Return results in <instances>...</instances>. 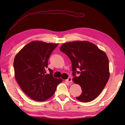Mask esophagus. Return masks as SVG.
<instances>
[{
	"mask_svg": "<svg viewBox=\"0 0 125 125\" xmlns=\"http://www.w3.org/2000/svg\"><path fill=\"white\" fill-rule=\"evenodd\" d=\"M66 82H68L69 83H71V82H72V78H71V77H69L67 80H66Z\"/></svg>",
	"mask_w": 125,
	"mask_h": 125,
	"instance_id": "1",
	"label": "esophagus"
}]
</instances>
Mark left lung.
<instances>
[{"label": "left lung", "mask_w": 125, "mask_h": 125, "mask_svg": "<svg viewBox=\"0 0 125 125\" xmlns=\"http://www.w3.org/2000/svg\"><path fill=\"white\" fill-rule=\"evenodd\" d=\"M60 49L70 59L74 76L73 80L82 88V94L77 99L87 103L95 99L110 77L109 63L105 52L86 41L63 43ZM78 68L79 72L76 71ZM76 72L80 74L79 76H75Z\"/></svg>", "instance_id": "left-lung-1"}]
</instances>
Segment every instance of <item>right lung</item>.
Returning <instances> with one entry per match:
<instances>
[{
  "instance_id": "obj_1",
  "label": "right lung",
  "mask_w": 125,
  "mask_h": 125,
  "mask_svg": "<svg viewBox=\"0 0 125 125\" xmlns=\"http://www.w3.org/2000/svg\"><path fill=\"white\" fill-rule=\"evenodd\" d=\"M58 43L33 41L21 49L14 58L13 66L16 81L28 96L42 102L51 97L62 79L52 77V70L46 73L48 61Z\"/></svg>"
}]
</instances>
